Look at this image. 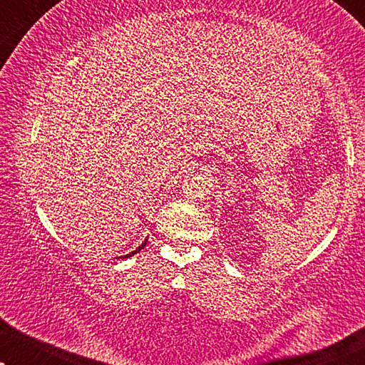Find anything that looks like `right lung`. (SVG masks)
Returning a JSON list of instances; mask_svg holds the SVG:
<instances>
[{
    "mask_svg": "<svg viewBox=\"0 0 365 365\" xmlns=\"http://www.w3.org/2000/svg\"><path fill=\"white\" fill-rule=\"evenodd\" d=\"M146 242H148V239H144V242L141 244V246H139L136 251H133V252H129V254H126V256H121L123 259H126V257H131V256H134V254H138L139 251H141V249H144V246H146Z\"/></svg>",
    "mask_w": 365,
    "mask_h": 365,
    "instance_id": "1",
    "label": "right lung"
}]
</instances>
